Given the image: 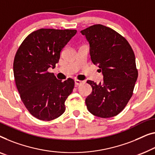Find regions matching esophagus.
Returning a JSON list of instances; mask_svg holds the SVG:
<instances>
[{"instance_id": "34e87169", "label": "esophagus", "mask_w": 155, "mask_h": 155, "mask_svg": "<svg viewBox=\"0 0 155 155\" xmlns=\"http://www.w3.org/2000/svg\"><path fill=\"white\" fill-rule=\"evenodd\" d=\"M82 83H83V81H81V80H75V84L76 87H78V85L81 84Z\"/></svg>"}]
</instances>
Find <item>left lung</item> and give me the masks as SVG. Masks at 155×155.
<instances>
[{"instance_id":"1","label":"left lung","mask_w":155,"mask_h":155,"mask_svg":"<svg viewBox=\"0 0 155 155\" xmlns=\"http://www.w3.org/2000/svg\"><path fill=\"white\" fill-rule=\"evenodd\" d=\"M80 33L89 44L91 61L104 76L98 84L87 80L92 87L85 100L87 110L96 117H112L122 111L133 94L138 78L134 51L124 37L101 24Z\"/></svg>"}]
</instances>
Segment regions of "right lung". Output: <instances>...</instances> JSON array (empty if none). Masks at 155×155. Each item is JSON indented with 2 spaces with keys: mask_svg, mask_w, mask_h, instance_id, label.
Listing matches in <instances>:
<instances>
[{
  "mask_svg": "<svg viewBox=\"0 0 155 155\" xmlns=\"http://www.w3.org/2000/svg\"><path fill=\"white\" fill-rule=\"evenodd\" d=\"M76 30L40 28L29 34L17 51L13 71L20 97L31 115L43 121L59 117L72 93L74 80L62 82L49 68H55L60 53Z\"/></svg>",
  "mask_w": 155,
  "mask_h": 155,
  "instance_id": "add662e5",
  "label": "right lung"
}]
</instances>
